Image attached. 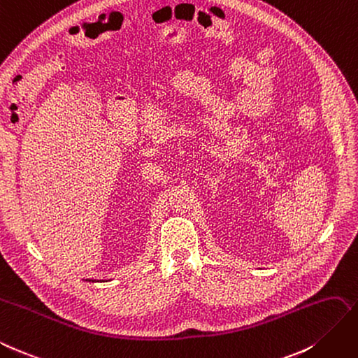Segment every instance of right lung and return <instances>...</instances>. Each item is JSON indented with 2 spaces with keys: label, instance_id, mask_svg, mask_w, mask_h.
<instances>
[{
  "label": "right lung",
  "instance_id": "1",
  "mask_svg": "<svg viewBox=\"0 0 358 358\" xmlns=\"http://www.w3.org/2000/svg\"><path fill=\"white\" fill-rule=\"evenodd\" d=\"M89 282H96V280H89Z\"/></svg>",
  "mask_w": 358,
  "mask_h": 358
}]
</instances>
